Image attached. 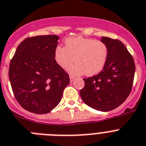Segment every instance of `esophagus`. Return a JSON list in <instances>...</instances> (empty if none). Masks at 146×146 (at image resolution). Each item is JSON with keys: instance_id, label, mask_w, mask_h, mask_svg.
<instances>
[{"instance_id": "obj_1", "label": "esophagus", "mask_w": 146, "mask_h": 146, "mask_svg": "<svg viewBox=\"0 0 146 146\" xmlns=\"http://www.w3.org/2000/svg\"><path fill=\"white\" fill-rule=\"evenodd\" d=\"M69 78H70V81L71 82H72L74 80V76H72V75H70Z\"/></svg>"}]
</instances>
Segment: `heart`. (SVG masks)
<instances>
[{"label":"heart","instance_id":"1","mask_svg":"<svg viewBox=\"0 0 146 146\" xmlns=\"http://www.w3.org/2000/svg\"><path fill=\"white\" fill-rule=\"evenodd\" d=\"M65 44L66 47L58 46L54 50V59L60 66L66 68L75 60L68 71L76 75L93 76L103 70L109 54L104 42L78 36L66 39Z\"/></svg>","mask_w":146,"mask_h":146}]
</instances>
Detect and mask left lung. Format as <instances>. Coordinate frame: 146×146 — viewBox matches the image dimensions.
Listing matches in <instances>:
<instances>
[{
    "label": "left lung",
    "instance_id": "8db88e82",
    "mask_svg": "<svg viewBox=\"0 0 146 146\" xmlns=\"http://www.w3.org/2000/svg\"><path fill=\"white\" fill-rule=\"evenodd\" d=\"M109 54L103 70L97 75L84 78L85 86L80 91L83 102L92 109L109 111L117 108L132 89L135 63L121 41L102 37Z\"/></svg>",
    "mask_w": 146,
    "mask_h": 146
}]
</instances>
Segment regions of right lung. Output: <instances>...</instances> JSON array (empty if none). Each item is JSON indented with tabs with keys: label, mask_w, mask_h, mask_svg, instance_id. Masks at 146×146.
Wrapping results in <instances>:
<instances>
[{
	"label": "right lung",
	"mask_w": 146,
	"mask_h": 146,
	"mask_svg": "<svg viewBox=\"0 0 146 146\" xmlns=\"http://www.w3.org/2000/svg\"><path fill=\"white\" fill-rule=\"evenodd\" d=\"M59 37H27L17 46L9 68L15 98L23 109L47 114L60 102L69 76L54 59Z\"/></svg>",
	"instance_id": "1"
}]
</instances>
